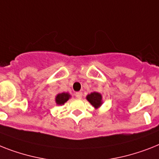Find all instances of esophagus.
<instances>
[{"label": "esophagus", "instance_id": "34e87169", "mask_svg": "<svg viewBox=\"0 0 159 159\" xmlns=\"http://www.w3.org/2000/svg\"><path fill=\"white\" fill-rule=\"evenodd\" d=\"M82 95H83V94H82V91H78V92L76 93V97L78 98V99H82Z\"/></svg>", "mask_w": 159, "mask_h": 159}]
</instances>
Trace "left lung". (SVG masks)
<instances>
[{
  "label": "left lung",
  "mask_w": 159,
  "mask_h": 159,
  "mask_svg": "<svg viewBox=\"0 0 159 159\" xmlns=\"http://www.w3.org/2000/svg\"><path fill=\"white\" fill-rule=\"evenodd\" d=\"M86 100L92 105L95 109H99L103 104L102 95L99 92H91L86 95Z\"/></svg>",
  "instance_id": "8db88e82"
}]
</instances>
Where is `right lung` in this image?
<instances>
[{"label":"right lung","instance_id":"obj_1","mask_svg":"<svg viewBox=\"0 0 159 159\" xmlns=\"http://www.w3.org/2000/svg\"><path fill=\"white\" fill-rule=\"evenodd\" d=\"M71 98V95L68 92L59 93L55 96V103L57 105L64 104Z\"/></svg>","mask_w":159,"mask_h":159}]
</instances>
